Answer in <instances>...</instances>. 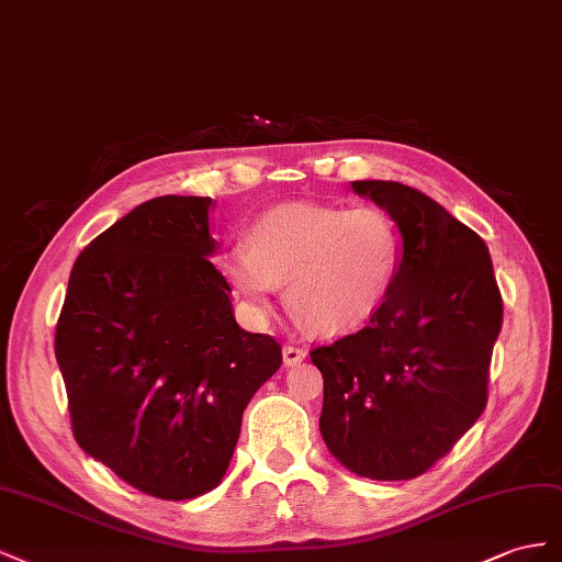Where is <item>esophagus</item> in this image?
<instances>
[{"label":"esophagus","mask_w":562,"mask_h":562,"mask_svg":"<svg viewBox=\"0 0 562 562\" xmlns=\"http://www.w3.org/2000/svg\"><path fill=\"white\" fill-rule=\"evenodd\" d=\"M303 358H306V348H299V346H294V344H286V346L282 348V360H284L286 367L299 364Z\"/></svg>","instance_id":"esophagus-1"}]
</instances>
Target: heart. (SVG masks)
<instances>
[{
    "instance_id": "heart-1",
    "label": "heart",
    "mask_w": 562,
    "mask_h": 562,
    "mask_svg": "<svg viewBox=\"0 0 562 562\" xmlns=\"http://www.w3.org/2000/svg\"><path fill=\"white\" fill-rule=\"evenodd\" d=\"M403 237L376 206L282 204L256 218L245 247H233L223 272L247 306L266 315L278 284L286 306L315 334L356 331L391 296Z\"/></svg>"
}]
</instances>
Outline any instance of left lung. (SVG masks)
I'll list each match as a JSON object with an SVG mask.
<instances>
[{
  "instance_id": "obj_1",
  "label": "left lung",
  "mask_w": 562,
  "mask_h": 562,
  "mask_svg": "<svg viewBox=\"0 0 562 562\" xmlns=\"http://www.w3.org/2000/svg\"><path fill=\"white\" fill-rule=\"evenodd\" d=\"M350 186L395 221L403 261L370 323L311 350L325 379L319 432L356 475L409 480L483 414L504 303L483 237L445 206L395 181Z\"/></svg>"
}]
</instances>
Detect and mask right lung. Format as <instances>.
I'll list each match as a JSON object with an SVG mask.
<instances>
[{"instance_id": "1", "label": "right lung", "mask_w": 562, "mask_h": 562, "mask_svg": "<svg viewBox=\"0 0 562 562\" xmlns=\"http://www.w3.org/2000/svg\"><path fill=\"white\" fill-rule=\"evenodd\" d=\"M212 198L138 204L77 256L56 360L77 445L157 499H192L226 475L251 395L282 348L235 323L210 261Z\"/></svg>"}]
</instances>
